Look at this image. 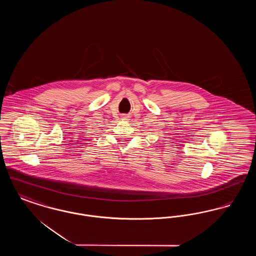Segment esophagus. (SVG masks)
I'll return each mask as SVG.
<instances>
[{"instance_id": "obj_1", "label": "esophagus", "mask_w": 256, "mask_h": 256, "mask_svg": "<svg viewBox=\"0 0 256 256\" xmlns=\"http://www.w3.org/2000/svg\"><path fill=\"white\" fill-rule=\"evenodd\" d=\"M124 118H126V116H124Z\"/></svg>"}]
</instances>
